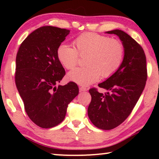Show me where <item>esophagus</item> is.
I'll return each mask as SVG.
<instances>
[{
  "instance_id": "34e87169",
  "label": "esophagus",
  "mask_w": 159,
  "mask_h": 159,
  "mask_svg": "<svg viewBox=\"0 0 159 159\" xmlns=\"http://www.w3.org/2000/svg\"><path fill=\"white\" fill-rule=\"evenodd\" d=\"M88 89L86 88H84V87H82V86H80V92H83V91H86Z\"/></svg>"
}]
</instances>
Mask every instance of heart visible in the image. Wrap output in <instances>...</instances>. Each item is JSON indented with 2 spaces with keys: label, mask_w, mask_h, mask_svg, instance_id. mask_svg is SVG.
Masks as SVG:
<instances>
[{
  "label": "heart",
  "mask_w": 159,
  "mask_h": 159,
  "mask_svg": "<svg viewBox=\"0 0 159 159\" xmlns=\"http://www.w3.org/2000/svg\"><path fill=\"white\" fill-rule=\"evenodd\" d=\"M75 48L61 44L56 50L59 62L66 69L77 66L80 57H85L86 66L75 69L68 74V79L82 86H88L98 81L100 76L107 78L120 68L125 56L122 43L107 36L85 32L73 41Z\"/></svg>",
  "instance_id": "obj_1"
}]
</instances>
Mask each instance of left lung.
Wrapping results in <instances>:
<instances>
[{
    "label": "left lung",
    "mask_w": 159,
    "mask_h": 159,
    "mask_svg": "<svg viewBox=\"0 0 159 159\" xmlns=\"http://www.w3.org/2000/svg\"><path fill=\"white\" fill-rule=\"evenodd\" d=\"M106 33L119 37L125 48V56L120 68L98 84L107 92L101 93L97 89H90L92 99L88 114L95 127L109 130L118 127L131 114L145 88L147 67L143 48L129 34L119 30Z\"/></svg>",
    "instance_id": "8db88e82"
}]
</instances>
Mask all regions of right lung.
Segmentation results:
<instances>
[{"label":"right lung","instance_id":"add662e5","mask_svg":"<svg viewBox=\"0 0 159 159\" xmlns=\"http://www.w3.org/2000/svg\"><path fill=\"white\" fill-rule=\"evenodd\" d=\"M69 32L52 26L38 28L21 43L16 54L15 82L25 111L45 129L64 120L69 103L79 93L73 82L56 86L65 75L56 50Z\"/></svg>","mask_w":159,"mask_h":159}]
</instances>
